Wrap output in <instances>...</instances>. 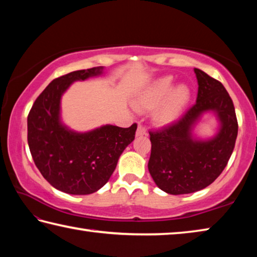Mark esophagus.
<instances>
[{"mask_svg":"<svg viewBox=\"0 0 257 257\" xmlns=\"http://www.w3.org/2000/svg\"><path fill=\"white\" fill-rule=\"evenodd\" d=\"M147 133V128H146V126H143V125H139L138 126V130H137V137H142V136H145V134Z\"/></svg>","mask_w":257,"mask_h":257,"instance_id":"34e87169","label":"esophagus"}]
</instances>
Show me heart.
<instances>
[{
    "label": "heart",
    "instance_id": "heart-1",
    "mask_svg": "<svg viewBox=\"0 0 257 257\" xmlns=\"http://www.w3.org/2000/svg\"><path fill=\"white\" fill-rule=\"evenodd\" d=\"M174 79L165 76L142 92L133 102V106L139 111L151 110L165 100L155 111V120L159 124L172 123L181 114L183 108L190 99V90L185 85H178L173 89Z\"/></svg>",
    "mask_w": 257,
    "mask_h": 257
}]
</instances>
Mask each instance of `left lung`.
<instances>
[{
  "mask_svg": "<svg viewBox=\"0 0 257 257\" xmlns=\"http://www.w3.org/2000/svg\"><path fill=\"white\" fill-rule=\"evenodd\" d=\"M199 83L196 102L177 120L158 131H150V175L160 190L179 195L203 190L218 178L235 148L238 121L226 88L205 72L194 69ZM213 110L222 121L217 137L194 142L191 126L202 112Z\"/></svg>",
  "mask_w": 257,
  "mask_h": 257,
  "instance_id": "1",
  "label": "left lung"
}]
</instances>
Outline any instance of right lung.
Masks as SVG:
<instances>
[{
    "instance_id": "add662e5",
    "label": "right lung",
    "mask_w": 257,
    "mask_h": 257,
    "mask_svg": "<svg viewBox=\"0 0 257 257\" xmlns=\"http://www.w3.org/2000/svg\"><path fill=\"white\" fill-rule=\"evenodd\" d=\"M102 67L71 72L54 79L28 114V145L40 174L53 187L74 195L91 194L110 178L121 152L136 138L138 125H106L74 133L60 121L63 92L76 80L101 73Z\"/></svg>"
}]
</instances>
